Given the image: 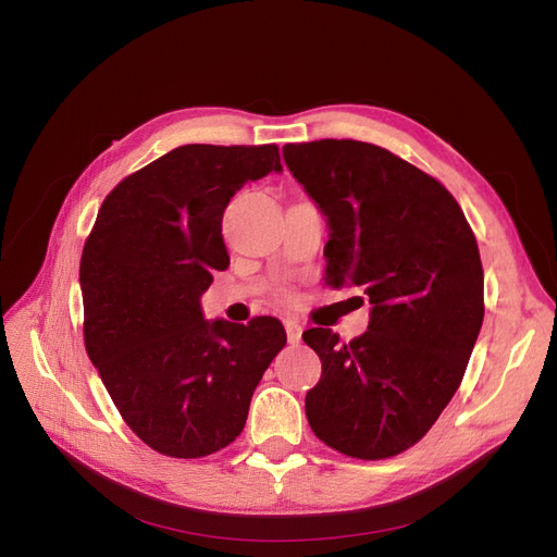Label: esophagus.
Instances as JSON below:
<instances>
[{
    "instance_id": "34e87169",
    "label": "esophagus",
    "mask_w": 557,
    "mask_h": 557,
    "mask_svg": "<svg viewBox=\"0 0 557 557\" xmlns=\"http://www.w3.org/2000/svg\"><path fill=\"white\" fill-rule=\"evenodd\" d=\"M285 334H288V342L290 344H299L301 339V325L295 323V320H285Z\"/></svg>"
}]
</instances>
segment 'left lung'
Instances as JSON below:
<instances>
[{
	"label": "left lung",
	"mask_w": 557,
	"mask_h": 557,
	"mask_svg": "<svg viewBox=\"0 0 557 557\" xmlns=\"http://www.w3.org/2000/svg\"><path fill=\"white\" fill-rule=\"evenodd\" d=\"M283 158L327 215V285L372 305L348 344L325 327L301 334L323 362L309 425L348 458H393L462 383L485 311L476 237L440 181L381 146L320 139L285 144Z\"/></svg>",
	"instance_id": "8db88e82"
}]
</instances>
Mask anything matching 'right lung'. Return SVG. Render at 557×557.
Segmentation results:
<instances>
[{
    "instance_id": "1",
    "label": "right lung",
    "mask_w": 557,
    "mask_h": 557,
    "mask_svg": "<svg viewBox=\"0 0 557 557\" xmlns=\"http://www.w3.org/2000/svg\"><path fill=\"white\" fill-rule=\"evenodd\" d=\"M281 170L276 144L174 148L115 185L83 246L88 358L129 430L170 458H205L237 440L252 391L288 342L272 315L207 323L199 307L230 264V199Z\"/></svg>"
}]
</instances>
